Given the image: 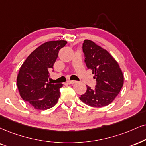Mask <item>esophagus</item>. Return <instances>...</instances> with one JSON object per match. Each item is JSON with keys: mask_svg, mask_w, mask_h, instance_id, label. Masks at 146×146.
<instances>
[{"mask_svg": "<svg viewBox=\"0 0 146 146\" xmlns=\"http://www.w3.org/2000/svg\"><path fill=\"white\" fill-rule=\"evenodd\" d=\"M76 81H75V80H68L67 82L68 84H74L75 82H76Z\"/></svg>", "mask_w": 146, "mask_h": 146, "instance_id": "34e87169", "label": "esophagus"}]
</instances>
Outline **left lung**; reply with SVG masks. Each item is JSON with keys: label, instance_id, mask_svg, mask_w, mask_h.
<instances>
[{"label": "left lung", "instance_id": "obj_1", "mask_svg": "<svg viewBox=\"0 0 146 146\" xmlns=\"http://www.w3.org/2000/svg\"><path fill=\"white\" fill-rule=\"evenodd\" d=\"M82 51L87 67L95 74L97 84L94 89L87 85V91L79 98L91 107L109 105L123 86L124 76L119 65L108 51L90 40H84Z\"/></svg>", "mask_w": 146, "mask_h": 146}]
</instances>
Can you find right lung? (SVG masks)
Wrapping results in <instances>:
<instances>
[{
	"mask_svg": "<svg viewBox=\"0 0 146 146\" xmlns=\"http://www.w3.org/2000/svg\"><path fill=\"white\" fill-rule=\"evenodd\" d=\"M66 44V40L43 43L32 51L21 65L17 78L19 95L35 109L51 108L60 97L59 89L63 84H51L48 79L59 51Z\"/></svg>",
	"mask_w": 146,
	"mask_h": 146,
	"instance_id": "add662e5",
	"label": "right lung"
}]
</instances>
